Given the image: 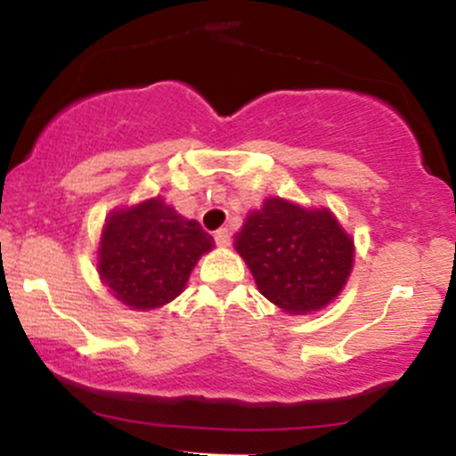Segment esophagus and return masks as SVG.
<instances>
[{
    "label": "esophagus",
    "instance_id": "34e87169",
    "mask_svg": "<svg viewBox=\"0 0 456 456\" xmlns=\"http://www.w3.org/2000/svg\"><path fill=\"white\" fill-rule=\"evenodd\" d=\"M214 240H216V244L221 246V248H227V246L232 244V235H229L227 229H218V232L214 233Z\"/></svg>",
    "mask_w": 456,
    "mask_h": 456
}]
</instances>
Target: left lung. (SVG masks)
<instances>
[{
    "label": "left lung",
    "mask_w": 456,
    "mask_h": 456,
    "mask_svg": "<svg viewBox=\"0 0 456 456\" xmlns=\"http://www.w3.org/2000/svg\"><path fill=\"white\" fill-rule=\"evenodd\" d=\"M235 250L261 296L287 315H311L337 300L354 268V238L328 208L268 197L250 210Z\"/></svg>",
    "instance_id": "1"
}]
</instances>
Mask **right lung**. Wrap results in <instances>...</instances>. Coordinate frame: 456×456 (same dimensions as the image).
<instances>
[{
  "label": "right lung",
  "instance_id": "right-lung-1",
  "mask_svg": "<svg viewBox=\"0 0 456 456\" xmlns=\"http://www.w3.org/2000/svg\"><path fill=\"white\" fill-rule=\"evenodd\" d=\"M214 240L162 197L113 210L98 244V276L130 311H154L184 291Z\"/></svg>",
  "mask_w": 456,
  "mask_h": 456
}]
</instances>
